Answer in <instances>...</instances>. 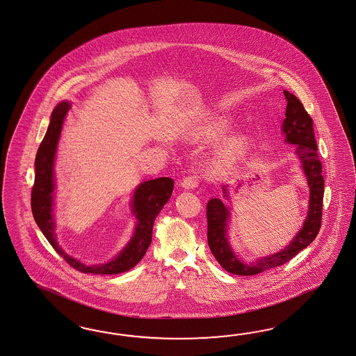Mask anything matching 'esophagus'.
<instances>
[{"label":"esophagus","mask_w":356,"mask_h":356,"mask_svg":"<svg viewBox=\"0 0 356 356\" xmlns=\"http://www.w3.org/2000/svg\"><path fill=\"white\" fill-rule=\"evenodd\" d=\"M182 187H184L186 190H190V188H195V187H197V178L195 177V175H187V177H184L182 179Z\"/></svg>","instance_id":"esophagus-1"}]
</instances>
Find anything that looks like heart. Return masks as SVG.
I'll use <instances>...</instances> for the list:
<instances>
[{
  "label": "heart",
  "instance_id": "1",
  "mask_svg": "<svg viewBox=\"0 0 356 356\" xmlns=\"http://www.w3.org/2000/svg\"><path fill=\"white\" fill-rule=\"evenodd\" d=\"M231 128V124L226 120L216 121L209 125L192 130L191 136L193 138H207V139H217L227 133ZM248 147L246 138L237 137L229 139L225 146L217 152L210 161V170L213 173H222L228 166L234 164L241 156L244 155Z\"/></svg>",
  "mask_w": 356,
  "mask_h": 356
}]
</instances>
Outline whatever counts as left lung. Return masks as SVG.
Listing matches in <instances>:
<instances>
[{
  "mask_svg": "<svg viewBox=\"0 0 356 356\" xmlns=\"http://www.w3.org/2000/svg\"><path fill=\"white\" fill-rule=\"evenodd\" d=\"M285 99L288 102L283 124L285 142L297 145L296 154L301 160L302 168L306 174L307 183L310 186V205L309 216L303 223L297 236L283 250L275 254L262 257L255 264H243L237 259L231 250L226 237L228 213L227 208L219 199H211L207 205V220H208V244L210 250L218 264L231 274L241 276H252L261 274L266 270L274 268L286 264L293 257L298 254L306 246L310 245L312 240L318 236L321 227L323 216V197H324V178L321 174V163L318 155V146L314 136V125L310 115L306 112L301 101L289 92L284 90ZM225 197L228 199L226 186L222 187Z\"/></svg>",
  "mask_w": 356,
  "mask_h": 356,
  "instance_id": "obj_1",
  "label": "left lung"
}]
</instances>
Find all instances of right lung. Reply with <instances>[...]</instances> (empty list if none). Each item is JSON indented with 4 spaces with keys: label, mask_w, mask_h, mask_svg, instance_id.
Returning a JSON list of instances; mask_svg holds the SVG:
<instances>
[{
    "label": "right lung",
    "mask_w": 356,
    "mask_h": 356,
    "mask_svg": "<svg viewBox=\"0 0 356 356\" xmlns=\"http://www.w3.org/2000/svg\"><path fill=\"white\" fill-rule=\"evenodd\" d=\"M70 110V103L63 102L55 107L45 137L37 149L35 168V183L31 193V208L37 226L42 231L47 241L58 254L74 270L83 274L115 275L133 268L146 254L152 240V227L157 214L164 208L173 192L174 181L163 177L142 183L134 192L133 213L137 216V227L128 246L108 264L86 266L72 257L67 255L55 240L54 219L51 214L54 196V166L56 145L63 127V120Z\"/></svg>",
    "instance_id": "add662e5"
}]
</instances>
